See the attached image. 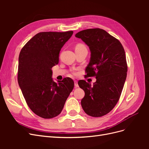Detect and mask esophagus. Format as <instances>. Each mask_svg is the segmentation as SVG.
<instances>
[{"instance_id":"1","label":"esophagus","mask_w":149,"mask_h":149,"mask_svg":"<svg viewBox=\"0 0 149 149\" xmlns=\"http://www.w3.org/2000/svg\"><path fill=\"white\" fill-rule=\"evenodd\" d=\"M78 87V84L77 81H74V88H77Z\"/></svg>"}]
</instances>
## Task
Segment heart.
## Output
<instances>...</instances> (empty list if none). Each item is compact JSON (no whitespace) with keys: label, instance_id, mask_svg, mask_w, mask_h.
I'll use <instances>...</instances> for the list:
<instances>
[{"label":"heart","instance_id":"obj_1","mask_svg":"<svg viewBox=\"0 0 149 149\" xmlns=\"http://www.w3.org/2000/svg\"><path fill=\"white\" fill-rule=\"evenodd\" d=\"M83 45H81V44H79V45H78L77 46H76V48H78V47H83ZM73 74H76V71H73Z\"/></svg>","mask_w":149,"mask_h":149}]
</instances>
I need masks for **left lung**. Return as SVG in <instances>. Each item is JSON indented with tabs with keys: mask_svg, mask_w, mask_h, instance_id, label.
Instances as JSON below:
<instances>
[{
	"mask_svg": "<svg viewBox=\"0 0 149 149\" xmlns=\"http://www.w3.org/2000/svg\"><path fill=\"white\" fill-rule=\"evenodd\" d=\"M75 37L89 47L91 58L86 72L96 79L93 86L84 80L78 82L85 93L81 106L90 116H103L114 107L123 91L127 71L124 49L118 39L101 29L80 31Z\"/></svg>",
	"mask_w": 149,
	"mask_h": 149,
	"instance_id": "1",
	"label": "left lung"
}]
</instances>
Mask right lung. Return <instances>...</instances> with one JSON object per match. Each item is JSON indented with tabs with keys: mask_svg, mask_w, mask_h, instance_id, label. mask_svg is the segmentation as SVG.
Returning <instances> with one entry per match:
<instances>
[{
	"mask_svg": "<svg viewBox=\"0 0 149 149\" xmlns=\"http://www.w3.org/2000/svg\"><path fill=\"white\" fill-rule=\"evenodd\" d=\"M73 33L40 32L21 49L19 57L18 83L30 109L44 119L59 115L74 88L72 79L56 83L52 68L59 62L61 48Z\"/></svg>",
	"mask_w": 149,
	"mask_h": 149,
	"instance_id": "right-lung-1",
	"label": "right lung"
}]
</instances>
